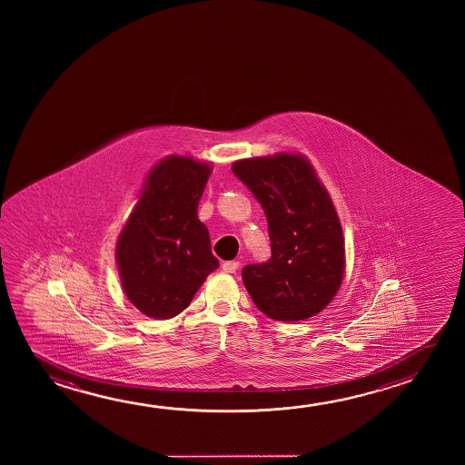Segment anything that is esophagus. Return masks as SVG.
<instances>
[{"mask_svg":"<svg viewBox=\"0 0 465 465\" xmlns=\"http://www.w3.org/2000/svg\"><path fill=\"white\" fill-rule=\"evenodd\" d=\"M238 266H240V262H238V261H225V262L222 264V269H223V272H229V274H235Z\"/></svg>","mask_w":465,"mask_h":465,"instance_id":"1","label":"esophagus"}]
</instances>
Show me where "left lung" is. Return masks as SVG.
Here are the masks:
<instances>
[{
	"label": "left lung",
	"instance_id": "1",
	"mask_svg": "<svg viewBox=\"0 0 465 465\" xmlns=\"http://www.w3.org/2000/svg\"><path fill=\"white\" fill-rule=\"evenodd\" d=\"M232 170L264 209L271 240V258L242 271L254 305L285 322L322 312L345 267L342 227L328 191L293 153L238 160Z\"/></svg>",
	"mask_w": 465,
	"mask_h": 465
}]
</instances>
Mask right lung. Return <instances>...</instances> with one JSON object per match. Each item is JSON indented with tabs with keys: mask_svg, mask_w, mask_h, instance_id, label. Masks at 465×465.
I'll list each match as a JSON object with an SVG mask.
<instances>
[{
	"mask_svg": "<svg viewBox=\"0 0 465 465\" xmlns=\"http://www.w3.org/2000/svg\"><path fill=\"white\" fill-rule=\"evenodd\" d=\"M211 167L190 157L162 160L116 243L123 290L137 310L170 320L190 305L207 275L219 267L199 199Z\"/></svg>",
	"mask_w": 465,
	"mask_h": 465,
	"instance_id": "1",
	"label": "right lung"
}]
</instances>
